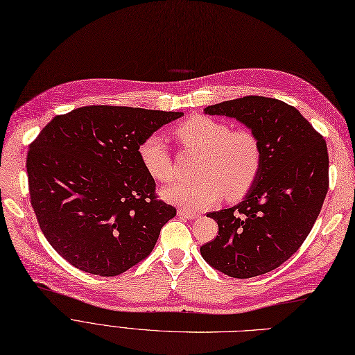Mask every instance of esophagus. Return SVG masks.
Instances as JSON below:
<instances>
[{"label": "esophagus", "mask_w": 355, "mask_h": 355, "mask_svg": "<svg viewBox=\"0 0 355 355\" xmlns=\"http://www.w3.org/2000/svg\"><path fill=\"white\" fill-rule=\"evenodd\" d=\"M178 215L182 216V218H187V219H196V218H199V214L191 212V211L183 209V208H179V209H178Z\"/></svg>", "instance_id": "esophagus-1"}]
</instances>
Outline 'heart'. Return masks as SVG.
<instances>
[{"label": "heart", "mask_w": 355, "mask_h": 355, "mask_svg": "<svg viewBox=\"0 0 355 355\" xmlns=\"http://www.w3.org/2000/svg\"><path fill=\"white\" fill-rule=\"evenodd\" d=\"M178 140L199 151L198 178L176 182L163 189V198L191 211H204L225 196L237 199L256 182L261 167V144L248 128L231 130L230 124L205 115H195L175 128ZM144 171L157 182L173 179V162L166 141L150 134L139 146Z\"/></svg>", "instance_id": "1"}]
</instances>
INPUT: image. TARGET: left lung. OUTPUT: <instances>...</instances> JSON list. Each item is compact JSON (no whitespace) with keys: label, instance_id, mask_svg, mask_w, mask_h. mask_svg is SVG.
<instances>
[{"label":"left lung","instance_id":"obj_1","mask_svg":"<svg viewBox=\"0 0 355 355\" xmlns=\"http://www.w3.org/2000/svg\"><path fill=\"white\" fill-rule=\"evenodd\" d=\"M245 124L261 144V167L244 200L209 212L216 239L200 247L214 268L235 279L282 266L306 240L329 187L324 137L295 107L250 95L207 107Z\"/></svg>","mask_w":355,"mask_h":355}]
</instances>
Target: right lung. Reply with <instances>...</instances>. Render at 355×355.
Wrapping results in <instances>:
<instances>
[{
	"label": "right lung",
	"mask_w": 355,
	"mask_h": 355,
	"mask_svg": "<svg viewBox=\"0 0 355 355\" xmlns=\"http://www.w3.org/2000/svg\"><path fill=\"white\" fill-rule=\"evenodd\" d=\"M183 112L89 105L56 115L30 144V202L46 240L83 272L118 276L144 260L176 215L139 146Z\"/></svg>",
	"instance_id": "right-lung-1"
}]
</instances>
